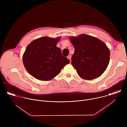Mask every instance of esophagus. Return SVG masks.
I'll return each instance as SVG.
<instances>
[{"mask_svg": "<svg viewBox=\"0 0 127 127\" xmlns=\"http://www.w3.org/2000/svg\"><path fill=\"white\" fill-rule=\"evenodd\" d=\"M67 58L69 60H71V56L70 55H69L68 56H67Z\"/></svg>", "mask_w": 127, "mask_h": 127, "instance_id": "34e87169", "label": "esophagus"}]
</instances>
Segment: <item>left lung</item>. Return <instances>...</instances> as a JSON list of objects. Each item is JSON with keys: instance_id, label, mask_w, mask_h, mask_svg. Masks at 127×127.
I'll list each match as a JSON object with an SVG mask.
<instances>
[{"instance_id": "1", "label": "left lung", "mask_w": 127, "mask_h": 127, "mask_svg": "<svg viewBox=\"0 0 127 127\" xmlns=\"http://www.w3.org/2000/svg\"><path fill=\"white\" fill-rule=\"evenodd\" d=\"M75 52L71 64L82 79L92 80L101 76L110 61V52L98 39L86 34L70 37Z\"/></svg>"}]
</instances>
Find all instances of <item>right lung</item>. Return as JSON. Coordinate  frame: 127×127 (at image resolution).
Wrapping results in <instances>:
<instances>
[{
  "mask_svg": "<svg viewBox=\"0 0 127 127\" xmlns=\"http://www.w3.org/2000/svg\"><path fill=\"white\" fill-rule=\"evenodd\" d=\"M61 38L43 37L32 41L23 56L24 66L35 78L49 81L58 75L69 60L62 56L56 45Z\"/></svg>",
  "mask_w": 127,
  "mask_h": 127,
  "instance_id": "add662e5",
  "label": "right lung"
}]
</instances>
